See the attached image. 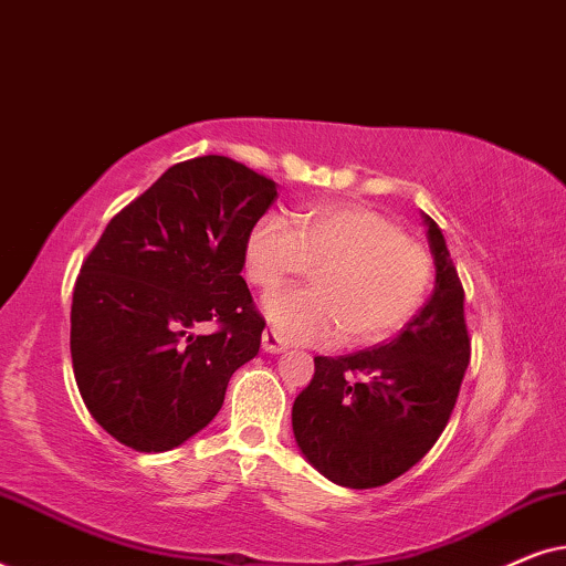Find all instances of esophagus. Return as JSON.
Segmentation results:
<instances>
[{
  "label": "esophagus",
  "instance_id": "1",
  "mask_svg": "<svg viewBox=\"0 0 566 566\" xmlns=\"http://www.w3.org/2000/svg\"><path fill=\"white\" fill-rule=\"evenodd\" d=\"M262 350L265 353H285L289 350V343L277 335L275 329H265L262 332Z\"/></svg>",
  "mask_w": 566,
  "mask_h": 566
}]
</instances>
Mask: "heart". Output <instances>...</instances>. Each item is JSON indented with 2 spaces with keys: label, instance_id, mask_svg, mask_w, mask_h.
Returning a JSON list of instances; mask_svg holds the SVG:
<instances>
[{
  "label": "heart",
  "instance_id": "1",
  "mask_svg": "<svg viewBox=\"0 0 566 566\" xmlns=\"http://www.w3.org/2000/svg\"><path fill=\"white\" fill-rule=\"evenodd\" d=\"M314 270V289L277 291L265 314L296 343L374 345L422 306L432 281L428 247L368 206H322L296 213V227L270 213L247 239V275L260 291Z\"/></svg>",
  "mask_w": 566,
  "mask_h": 566
}]
</instances>
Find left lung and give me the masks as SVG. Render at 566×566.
Here are the masks:
<instances>
[{"label": "left lung", "instance_id": "1", "mask_svg": "<svg viewBox=\"0 0 566 566\" xmlns=\"http://www.w3.org/2000/svg\"><path fill=\"white\" fill-rule=\"evenodd\" d=\"M436 289L389 343L350 355H316L314 378L293 401V436L306 461L350 490L405 474L446 430L467 374L471 339L463 285L443 231L422 213Z\"/></svg>", "mask_w": 566, "mask_h": 566}]
</instances>
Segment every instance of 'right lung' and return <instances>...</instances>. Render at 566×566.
I'll use <instances>...</instances> for the list:
<instances>
[{
	"mask_svg": "<svg viewBox=\"0 0 566 566\" xmlns=\"http://www.w3.org/2000/svg\"><path fill=\"white\" fill-rule=\"evenodd\" d=\"M277 185L219 154L169 167L115 213L82 262L72 363L99 428L142 453L182 446L219 415L265 329L242 268ZM213 321L206 336L197 327Z\"/></svg>",
	"mask_w": 566,
	"mask_h": 566,
	"instance_id": "1",
	"label": "right lung"
}]
</instances>
